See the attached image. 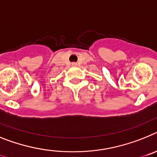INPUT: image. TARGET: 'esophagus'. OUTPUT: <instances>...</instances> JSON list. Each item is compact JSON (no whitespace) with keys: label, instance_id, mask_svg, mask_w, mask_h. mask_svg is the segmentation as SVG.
<instances>
[{"label":"esophagus","instance_id":"1","mask_svg":"<svg viewBox=\"0 0 157 157\" xmlns=\"http://www.w3.org/2000/svg\"><path fill=\"white\" fill-rule=\"evenodd\" d=\"M72 65H73V66H77V63H74V62H73V63H72Z\"/></svg>","mask_w":157,"mask_h":157}]
</instances>
